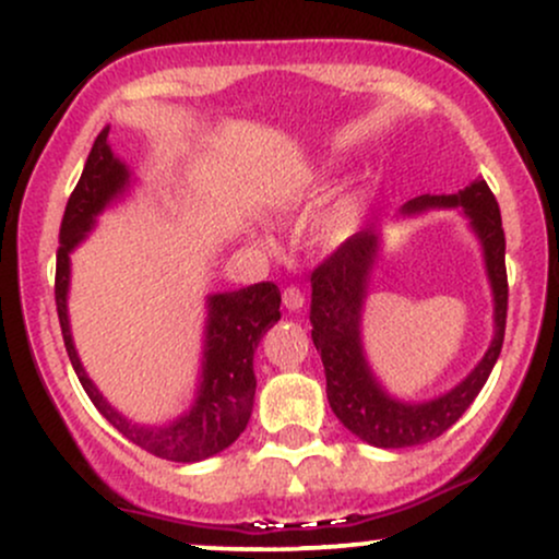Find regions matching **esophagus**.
Instances as JSON below:
<instances>
[{
    "label": "esophagus",
    "instance_id": "esophagus-1",
    "mask_svg": "<svg viewBox=\"0 0 559 559\" xmlns=\"http://www.w3.org/2000/svg\"><path fill=\"white\" fill-rule=\"evenodd\" d=\"M284 307L288 312H299L301 307H305V294H301L297 286L284 288Z\"/></svg>",
    "mask_w": 559,
    "mask_h": 559
}]
</instances>
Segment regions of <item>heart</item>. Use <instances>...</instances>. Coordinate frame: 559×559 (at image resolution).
I'll return each mask as SVG.
<instances>
[{"instance_id": "b5f03b06", "label": "heart", "mask_w": 559, "mask_h": 559, "mask_svg": "<svg viewBox=\"0 0 559 559\" xmlns=\"http://www.w3.org/2000/svg\"><path fill=\"white\" fill-rule=\"evenodd\" d=\"M323 176L325 170H316L312 173V181H323ZM286 207H288V199L278 204L281 213H284ZM360 221H362V210H360V202H357V197L355 194L336 197L329 207L316 217V223H312V241H316L320 249H329V252H333V249L344 247V243L360 230Z\"/></svg>"}]
</instances>
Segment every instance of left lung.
<instances>
[{
	"instance_id": "8db88e82",
	"label": "left lung",
	"mask_w": 559,
	"mask_h": 559,
	"mask_svg": "<svg viewBox=\"0 0 559 559\" xmlns=\"http://www.w3.org/2000/svg\"><path fill=\"white\" fill-rule=\"evenodd\" d=\"M431 210H460L467 228L478 239L484 271L489 278L493 301V336L476 368L463 381L431 400H402L383 386L368 360L362 342V312L378 258L383 252V230L362 228L338 247L323 265L316 267L310 301L312 344L325 368V394L346 431L378 449L418 447L449 431L484 383L489 381L504 342L507 323V271L504 230L499 204L484 178L473 181L457 194H423L409 199L400 215L413 217Z\"/></svg>"
}]
</instances>
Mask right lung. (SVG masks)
Segmentation results:
<instances>
[{
    "label": "right lung",
    "mask_w": 559,
    "mask_h": 559,
    "mask_svg": "<svg viewBox=\"0 0 559 559\" xmlns=\"http://www.w3.org/2000/svg\"><path fill=\"white\" fill-rule=\"evenodd\" d=\"M136 178L128 165L112 152L110 126L96 136L79 186L68 199L60 228V249H57L55 299L60 316L62 338L75 376L94 407L118 428L128 441L146 449L155 457L170 463H199L221 454L243 433L252 418L254 389V349L262 333L281 320V292L271 281L252 284L236 292H215L204 299V336L202 365H199L197 391L189 409L165 423H136L115 409L107 396L96 389L83 368L79 349L73 344L68 316L70 292V254L92 234L99 215L112 204L123 202Z\"/></svg>",
    "instance_id": "add662e5"
}]
</instances>
